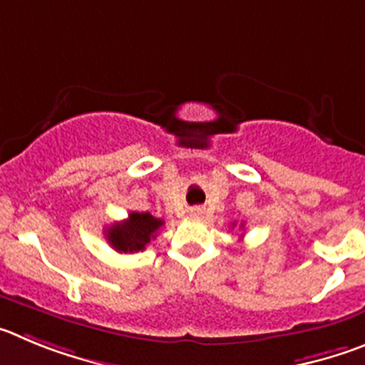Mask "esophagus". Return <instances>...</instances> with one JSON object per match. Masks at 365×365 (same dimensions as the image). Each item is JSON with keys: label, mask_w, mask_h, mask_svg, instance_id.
I'll list each match as a JSON object with an SVG mask.
<instances>
[{"label": "esophagus", "mask_w": 365, "mask_h": 365, "mask_svg": "<svg viewBox=\"0 0 365 365\" xmlns=\"http://www.w3.org/2000/svg\"><path fill=\"white\" fill-rule=\"evenodd\" d=\"M190 216H202V209L200 207H192L190 209Z\"/></svg>", "instance_id": "1"}]
</instances>
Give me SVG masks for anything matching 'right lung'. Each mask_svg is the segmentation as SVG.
Instances as JSON below:
<instances>
[{
    "label": "right lung",
    "instance_id": "1",
    "mask_svg": "<svg viewBox=\"0 0 365 365\" xmlns=\"http://www.w3.org/2000/svg\"><path fill=\"white\" fill-rule=\"evenodd\" d=\"M163 223V220L154 218L149 212H130L127 220L110 225L105 236L118 252H138L156 238Z\"/></svg>",
    "mask_w": 365,
    "mask_h": 365
}]
</instances>
